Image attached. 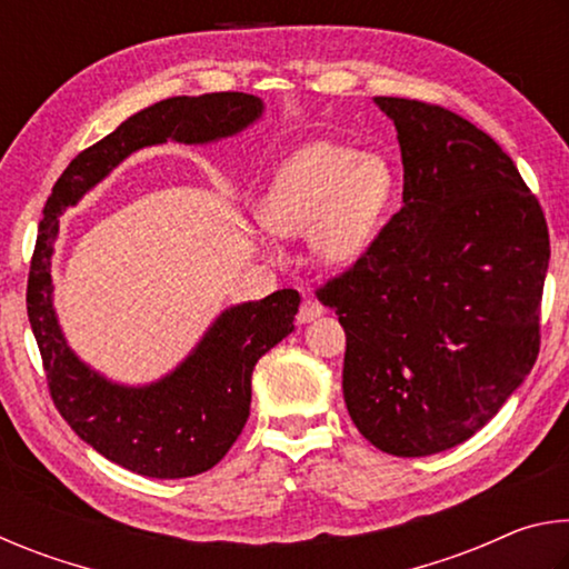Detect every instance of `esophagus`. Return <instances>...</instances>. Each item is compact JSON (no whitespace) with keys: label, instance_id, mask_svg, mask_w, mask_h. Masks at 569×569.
<instances>
[{"label":"esophagus","instance_id":"34e87169","mask_svg":"<svg viewBox=\"0 0 569 569\" xmlns=\"http://www.w3.org/2000/svg\"><path fill=\"white\" fill-rule=\"evenodd\" d=\"M321 313H323V306H321L319 301H316V298H303L301 308H298L296 321H298V323H311V321L319 319Z\"/></svg>","mask_w":569,"mask_h":569}]
</instances>
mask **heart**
<instances>
[{"instance_id":"b5f03b06","label":"heart","mask_w":569,"mask_h":569,"mask_svg":"<svg viewBox=\"0 0 569 569\" xmlns=\"http://www.w3.org/2000/svg\"><path fill=\"white\" fill-rule=\"evenodd\" d=\"M393 188V170L381 156L311 142L276 170L261 200V220L276 236L311 233L323 263L346 266L373 243Z\"/></svg>"}]
</instances>
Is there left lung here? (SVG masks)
<instances>
[{"mask_svg":"<svg viewBox=\"0 0 569 569\" xmlns=\"http://www.w3.org/2000/svg\"><path fill=\"white\" fill-rule=\"evenodd\" d=\"M397 124L403 206L316 296L346 331L343 399L393 457L467 441L539 353L550 233L512 158L439 104L377 98Z\"/></svg>","mask_w":569,"mask_h":569,"instance_id":"left-lung-1","label":"left lung"}]
</instances>
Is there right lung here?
<instances>
[{"mask_svg":"<svg viewBox=\"0 0 569 569\" xmlns=\"http://www.w3.org/2000/svg\"><path fill=\"white\" fill-rule=\"evenodd\" d=\"M261 112L263 102L246 92L182 94L150 104L82 150L54 182L42 210L27 281V316L50 397L77 437L134 475L196 477L228 455L248 421L256 363L293 331L301 296L283 288L263 301L226 308L176 371L148 387H122L77 359L57 323L50 276L57 218L134 150L168 140L203 146L248 128Z\"/></svg>","mask_w":569,"mask_h":569,"instance_id":"add662e5","label":"right lung"}]
</instances>
